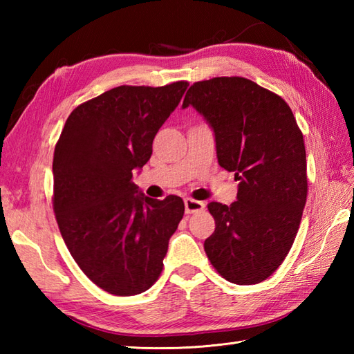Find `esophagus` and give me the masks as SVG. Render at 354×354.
I'll list each match as a JSON object with an SVG mask.
<instances>
[{
	"mask_svg": "<svg viewBox=\"0 0 354 354\" xmlns=\"http://www.w3.org/2000/svg\"><path fill=\"white\" fill-rule=\"evenodd\" d=\"M184 205H185V213L187 214L199 213V212H202V209L205 208L204 202L196 201V199H192V198H185L184 199Z\"/></svg>",
	"mask_w": 354,
	"mask_h": 354,
	"instance_id": "obj_1",
	"label": "esophagus"
}]
</instances>
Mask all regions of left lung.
Listing matches in <instances>:
<instances>
[{
	"label": "left lung",
	"mask_w": 354,
	"mask_h": 354,
	"mask_svg": "<svg viewBox=\"0 0 354 354\" xmlns=\"http://www.w3.org/2000/svg\"><path fill=\"white\" fill-rule=\"evenodd\" d=\"M213 127L217 161L234 171L237 201L209 202L216 228L204 250L225 280L257 284L290 251L307 199L303 133L280 95L245 77L196 82L183 108Z\"/></svg>",
	"instance_id": "1"
}]
</instances>
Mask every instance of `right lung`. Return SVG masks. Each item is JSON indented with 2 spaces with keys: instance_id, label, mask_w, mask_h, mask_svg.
Instances as JSON below:
<instances>
[{
  "instance_id": "obj_1",
  "label": "right lung",
  "mask_w": 354,
  "mask_h": 354,
  "mask_svg": "<svg viewBox=\"0 0 354 354\" xmlns=\"http://www.w3.org/2000/svg\"><path fill=\"white\" fill-rule=\"evenodd\" d=\"M187 86L112 88L71 112L55 147L53 209L62 239L84 274L112 295H138L158 280L184 216L181 198L145 196L132 170L149 161Z\"/></svg>"
}]
</instances>
